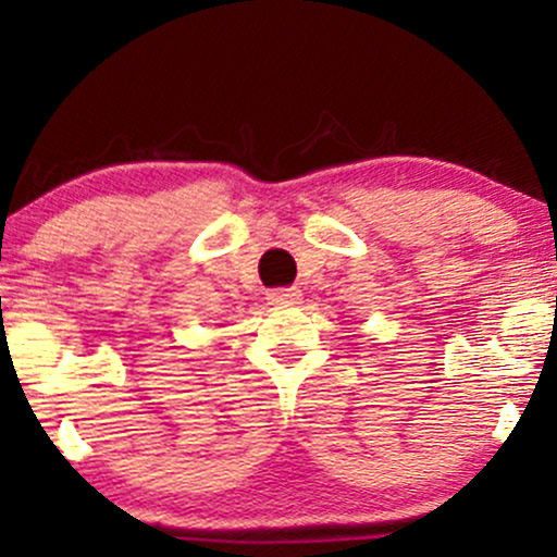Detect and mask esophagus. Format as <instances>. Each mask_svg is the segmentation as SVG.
I'll list each match as a JSON object with an SVG mask.
<instances>
[{
    "label": "esophagus",
    "mask_w": 557,
    "mask_h": 557,
    "mask_svg": "<svg viewBox=\"0 0 557 557\" xmlns=\"http://www.w3.org/2000/svg\"><path fill=\"white\" fill-rule=\"evenodd\" d=\"M298 298L300 293L296 287H274V290L267 293V300H270V304H296Z\"/></svg>",
    "instance_id": "obj_1"
}]
</instances>
